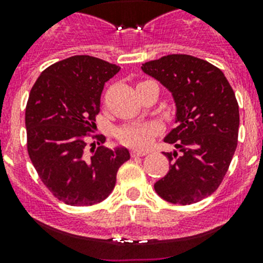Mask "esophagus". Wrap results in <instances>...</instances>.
Returning <instances> with one entry per match:
<instances>
[{
    "mask_svg": "<svg viewBox=\"0 0 263 263\" xmlns=\"http://www.w3.org/2000/svg\"><path fill=\"white\" fill-rule=\"evenodd\" d=\"M132 157H143L146 154V152H141V150H137V148H132V152H130Z\"/></svg>",
    "mask_w": 263,
    "mask_h": 263,
    "instance_id": "1",
    "label": "esophagus"
}]
</instances>
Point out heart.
<instances>
[{
  "label": "heart",
  "mask_w": 263,
  "mask_h": 263,
  "mask_svg": "<svg viewBox=\"0 0 263 263\" xmlns=\"http://www.w3.org/2000/svg\"><path fill=\"white\" fill-rule=\"evenodd\" d=\"M157 133L158 126L154 124H132L118 129L117 138L125 146L146 148Z\"/></svg>",
  "instance_id": "1"
}]
</instances>
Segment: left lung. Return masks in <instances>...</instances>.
<instances>
[{"mask_svg": "<svg viewBox=\"0 0 263 263\" xmlns=\"http://www.w3.org/2000/svg\"><path fill=\"white\" fill-rule=\"evenodd\" d=\"M141 68L173 95L176 108V127L164 142L180 154L164 153L170 170L155 192L168 203H197L217 190L236 152L240 113L233 89L221 69L191 55L173 53Z\"/></svg>", "mask_w": 263, "mask_h": 263, "instance_id": "1", "label": "left lung"}]
</instances>
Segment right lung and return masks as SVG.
Listing matches in <instances>:
<instances>
[{
	"mask_svg": "<svg viewBox=\"0 0 263 263\" xmlns=\"http://www.w3.org/2000/svg\"><path fill=\"white\" fill-rule=\"evenodd\" d=\"M120 69L99 58L76 55L46 68L30 90L25 115L29 157L46 187L68 205L105 200L118 168L130 158L122 146L92 147V155L84 152L104 85Z\"/></svg>",
	"mask_w": 263,
	"mask_h": 263,
	"instance_id": "right-lung-1",
	"label": "right lung"
}]
</instances>
